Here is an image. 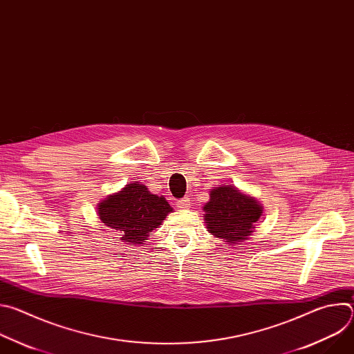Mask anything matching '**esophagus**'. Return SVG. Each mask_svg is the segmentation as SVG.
<instances>
[{
    "mask_svg": "<svg viewBox=\"0 0 354 354\" xmlns=\"http://www.w3.org/2000/svg\"><path fill=\"white\" fill-rule=\"evenodd\" d=\"M178 206H179L180 209H189V207H190V200H189L187 197H183V198H180V200L178 201Z\"/></svg>",
    "mask_w": 354,
    "mask_h": 354,
    "instance_id": "34e87169",
    "label": "esophagus"
}]
</instances>
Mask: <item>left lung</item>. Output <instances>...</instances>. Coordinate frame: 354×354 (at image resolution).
I'll use <instances>...</instances> for the list:
<instances>
[{"label":"left lung","instance_id":"obj_1","mask_svg":"<svg viewBox=\"0 0 354 354\" xmlns=\"http://www.w3.org/2000/svg\"><path fill=\"white\" fill-rule=\"evenodd\" d=\"M205 212L209 231L225 242L236 243L254 232V224L262 216V206L255 198L224 185L212 190Z\"/></svg>","mask_w":354,"mask_h":354}]
</instances>
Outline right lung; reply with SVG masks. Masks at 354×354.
Segmentation results:
<instances>
[{
	"label": "right lung",
	"instance_id": "1",
	"mask_svg": "<svg viewBox=\"0 0 354 354\" xmlns=\"http://www.w3.org/2000/svg\"><path fill=\"white\" fill-rule=\"evenodd\" d=\"M172 212L164 196L149 193L140 182L129 183L119 193L106 197L97 207V216L106 227L118 231L124 242H144Z\"/></svg>",
	"mask_w": 354,
	"mask_h": 354
}]
</instances>
